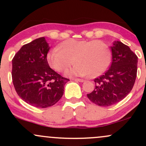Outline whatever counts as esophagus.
Instances as JSON below:
<instances>
[{
    "label": "esophagus",
    "mask_w": 146,
    "mask_h": 146,
    "mask_svg": "<svg viewBox=\"0 0 146 146\" xmlns=\"http://www.w3.org/2000/svg\"><path fill=\"white\" fill-rule=\"evenodd\" d=\"M75 81H76V82H84V80H83V79L76 78V79H75Z\"/></svg>",
    "instance_id": "esophagus-1"
}]
</instances>
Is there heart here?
I'll return each mask as SVG.
<instances>
[{"mask_svg": "<svg viewBox=\"0 0 146 146\" xmlns=\"http://www.w3.org/2000/svg\"><path fill=\"white\" fill-rule=\"evenodd\" d=\"M47 61L51 68L62 72L73 63L76 64L66 72L69 76H98L108 67L110 60L108 46L100 40L64 41L60 48L54 47L48 52Z\"/></svg>", "mask_w": 146, "mask_h": 146, "instance_id": "1", "label": "heart"}]
</instances>
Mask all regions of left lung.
Here are the masks:
<instances>
[{
  "label": "left lung",
  "mask_w": 146,
  "mask_h": 146,
  "mask_svg": "<svg viewBox=\"0 0 146 146\" xmlns=\"http://www.w3.org/2000/svg\"><path fill=\"white\" fill-rule=\"evenodd\" d=\"M110 48V68L95 79V89L87 94L90 101L100 106H109L121 101L131 91L137 77L138 58L130 47L115 41Z\"/></svg>",
  "instance_id": "left-lung-1"
}]
</instances>
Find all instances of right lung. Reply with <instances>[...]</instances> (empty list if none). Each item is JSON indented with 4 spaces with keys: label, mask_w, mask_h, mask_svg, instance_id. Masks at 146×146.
I'll return each instance as SVG.
<instances>
[{
    "label": "right lung",
    "mask_w": 146,
    "mask_h": 146,
    "mask_svg": "<svg viewBox=\"0 0 146 146\" xmlns=\"http://www.w3.org/2000/svg\"><path fill=\"white\" fill-rule=\"evenodd\" d=\"M50 47L44 37L23 45L12 59L13 84L23 101L37 108H47L62 97L69 81L50 68Z\"/></svg>",
    "instance_id": "right-lung-1"
}]
</instances>
